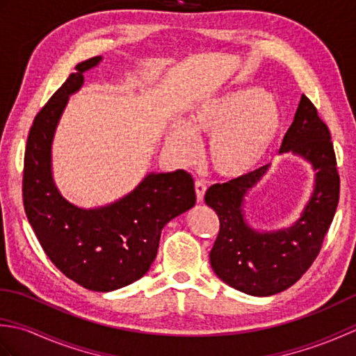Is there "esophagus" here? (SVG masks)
I'll use <instances>...</instances> for the list:
<instances>
[{
  "mask_svg": "<svg viewBox=\"0 0 356 356\" xmlns=\"http://www.w3.org/2000/svg\"><path fill=\"white\" fill-rule=\"evenodd\" d=\"M194 188H195V197H197V202H202L203 195H205V191H207V184L203 182V180H195Z\"/></svg>",
  "mask_w": 356,
  "mask_h": 356,
  "instance_id": "34e87169",
  "label": "esophagus"
}]
</instances>
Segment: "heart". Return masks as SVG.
I'll use <instances>...</instances> for the list:
<instances>
[{"label": "heart", "instance_id": "heart-1", "mask_svg": "<svg viewBox=\"0 0 356 356\" xmlns=\"http://www.w3.org/2000/svg\"><path fill=\"white\" fill-rule=\"evenodd\" d=\"M280 111L261 88H237L199 105L166 136L170 149L182 161L197 153V136H209L207 156L213 170L236 177L252 170L268 153L280 130Z\"/></svg>", "mask_w": 356, "mask_h": 356}]
</instances>
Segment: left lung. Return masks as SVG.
Listing matches in <instances>:
<instances>
[{
	"label": "left lung",
	"instance_id": "left-lung-1",
	"mask_svg": "<svg viewBox=\"0 0 356 356\" xmlns=\"http://www.w3.org/2000/svg\"><path fill=\"white\" fill-rule=\"evenodd\" d=\"M292 151L312 163L315 188L303 214L289 228L259 232L246 223L243 202L269 165L216 184L205 194L220 222L209 261L216 275L234 289L255 297L282 292L312 266L334 220L339 200V176L327 125L307 96H301L280 153Z\"/></svg>",
	"mask_w": 356,
	"mask_h": 356
}]
</instances>
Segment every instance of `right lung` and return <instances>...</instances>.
Here are the masks:
<instances>
[{
    "label": "right lung",
    "mask_w": 356,
    "mask_h": 356,
    "mask_svg": "<svg viewBox=\"0 0 356 356\" xmlns=\"http://www.w3.org/2000/svg\"><path fill=\"white\" fill-rule=\"evenodd\" d=\"M101 56L76 65L35 116L22 172L26 216L44 252L63 274L88 291L110 292L145 275L163 226L195 203L190 172H151L111 205L82 209L67 202L51 177V140L69 96Z\"/></svg>",
    "instance_id": "obj_1"
}]
</instances>
